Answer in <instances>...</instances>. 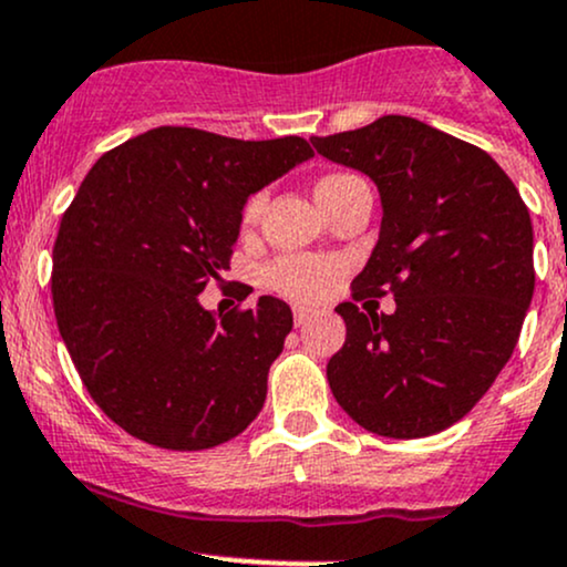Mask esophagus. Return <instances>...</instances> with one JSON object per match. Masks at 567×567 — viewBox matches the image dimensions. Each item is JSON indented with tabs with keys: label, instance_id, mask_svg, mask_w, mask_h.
I'll return each instance as SVG.
<instances>
[{
	"label": "esophagus",
	"instance_id": "esophagus-1",
	"mask_svg": "<svg viewBox=\"0 0 567 567\" xmlns=\"http://www.w3.org/2000/svg\"><path fill=\"white\" fill-rule=\"evenodd\" d=\"M312 317H315V312H309V309H301V307H298L293 312V320H296L298 328L309 326V322H312Z\"/></svg>",
	"mask_w": 567,
	"mask_h": 567
}]
</instances>
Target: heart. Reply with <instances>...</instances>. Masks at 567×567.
I'll return each instance as SVG.
<instances>
[{
    "label": "heart",
    "instance_id": "heart-1",
    "mask_svg": "<svg viewBox=\"0 0 567 567\" xmlns=\"http://www.w3.org/2000/svg\"><path fill=\"white\" fill-rule=\"evenodd\" d=\"M347 179V174H331V177H322L317 183L315 193L331 188V185ZM260 209V198L255 196L247 202L245 207V223H250ZM266 285L271 290H277L279 296L293 298V301L301 303H312L320 301L322 296L328 293L331 282L336 279V266L331 260L322 258H303V255H282V258L271 260L264 271Z\"/></svg>",
    "mask_w": 567,
    "mask_h": 567
}]
</instances>
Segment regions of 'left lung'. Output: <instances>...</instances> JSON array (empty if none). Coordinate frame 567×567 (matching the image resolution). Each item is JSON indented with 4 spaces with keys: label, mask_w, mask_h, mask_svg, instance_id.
Segmentation results:
<instances>
[{
    "label": "left lung",
    "mask_w": 567,
    "mask_h": 567,
    "mask_svg": "<svg viewBox=\"0 0 567 567\" xmlns=\"http://www.w3.org/2000/svg\"><path fill=\"white\" fill-rule=\"evenodd\" d=\"M312 145L369 174L382 198L352 298H396L393 316L336 307L347 341L328 360L331 393L377 435L446 431L493 388L519 339L536 288L530 213L482 147L414 117L384 115Z\"/></svg>",
    "instance_id": "left-lung-1"
}]
</instances>
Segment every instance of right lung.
<instances>
[{"label": "right lung", "mask_w": 567, "mask_h": 567, "mask_svg": "<svg viewBox=\"0 0 567 567\" xmlns=\"http://www.w3.org/2000/svg\"><path fill=\"white\" fill-rule=\"evenodd\" d=\"M312 155L301 136L158 126L85 174L53 245V312L85 390L134 439L209 450L264 409L290 307L213 315L198 293L223 282L247 198Z\"/></svg>", "instance_id": "right-lung-1"}]
</instances>
